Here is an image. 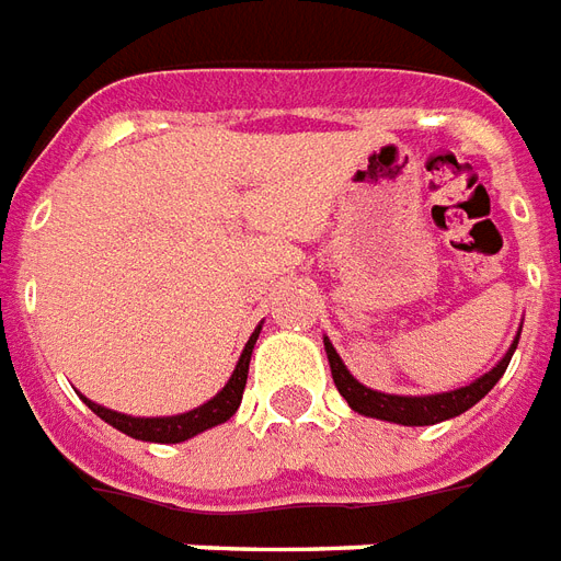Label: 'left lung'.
<instances>
[{
	"label": "left lung",
	"mask_w": 561,
	"mask_h": 561,
	"mask_svg": "<svg viewBox=\"0 0 561 561\" xmlns=\"http://www.w3.org/2000/svg\"><path fill=\"white\" fill-rule=\"evenodd\" d=\"M520 339V333H517ZM517 339L508 347V354L502 356L500 365L491 368L488 375L479 377L476 383L460 386V389H451V392H439V396H386V392H375L368 389L359 380L351 377V371L344 368L342 356L335 354V347L330 344V339H323V347H327V359H330V371H333L335 389L342 392V398L363 416L386 419V422H398V425H437L443 419L460 416L463 410H470L472 404H479L481 398L491 392L496 380L505 375V368L512 363L514 347H517Z\"/></svg>",
	"instance_id": "obj_1"
}]
</instances>
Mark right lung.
Returning a JSON list of instances; mask_svg holds the SVG:
<instances>
[{"label": "right lung", "mask_w": 561, "mask_h": 561, "mask_svg": "<svg viewBox=\"0 0 561 561\" xmlns=\"http://www.w3.org/2000/svg\"><path fill=\"white\" fill-rule=\"evenodd\" d=\"M261 330V327H259ZM259 330L249 335L247 347L238 359V368L234 375L222 386V392L210 398L202 408L190 410V413H181V416H165V419H136L124 416V413H115V410H106L101 404H94L89 398H82L103 422H110L112 428H118L122 434L133 439H145V443H184V439L196 437L202 431L214 428L219 422H226L238 413L240 398H243V389H247V375H249V356H252V347H255V339H259Z\"/></svg>", "instance_id": "right-lung-1"}]
</instances>
